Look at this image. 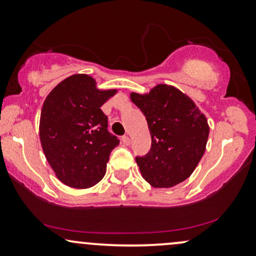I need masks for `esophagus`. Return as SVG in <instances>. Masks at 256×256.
Returning <instances> with one entry per match:
<instances>
[{"label": "esophagus", "mask_w": 256, "mask_h": 256, "mask_svg": "<svg viewBox=\"0 0 256 256\" xmlns=\"http://www.w3.org/2000/svg\"><path fill=\"white\" fill-rule=\"evenodd\" d=\"M122 143H124V144H126V146H130L131 144V138L128 137V136H122Z\"/></svg>", "instance_id": "obj_1"}]
</instances>
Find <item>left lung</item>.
<instances>
[{"instance_id":"8db88e82","label":"left lung","mask_w":256,"mask_h":256,"mask_svg":"<svg viewBox=\"0 0 256 256\" xmlns=\"http://www.w3.org/2000/svg\"><path fill=\"white\" fill-rule=\"evenodd\" d=\"M152 136L150 152L136 162L154 188H171L189 178L204 156L210 126L195 102L177 88L158 84L148 94L131 92Z\"/></svg>"}]
</instances>
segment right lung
Segmentation results:
<instances>
[{
	"instance_id": "1",
	"label": "right lung",
	"mask_w": 256,
	"mask_h": 256,
	"mask_svg": "<svg viewBox=\"0 0 256 256\" xmlns=\"http://www.w3.org/2000/svg\"><path fill=\"white\" fill-rule=\"evenodd\" d=\"M116 94V89H98L90 76L73 74L46 96L40 119V144L64 184L86 189L104 177L119 140L108 131L101 106Z\"/></svg>"
}]
</instances>
